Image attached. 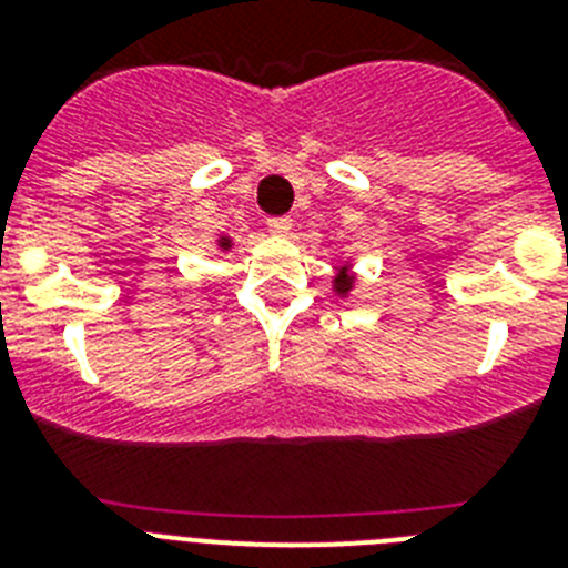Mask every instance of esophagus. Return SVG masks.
<instances>
[{
	"label": "esophagus",
	"mask_w": 568,
	"mask_h": 568,
	"mask_svg": "<svg viewBox=\"0 0 568 568\" xmlns=\"http://www.w3.org/2000/svg\"><path fill=\"white\" fill-rule=\"evenodd\" d=\"M267 230L273 235H290V230H293V219H290V215H278V219H270L267 222Z\"/></svg>",
	"instance_id": "esophagus-1"
}]
</instances>
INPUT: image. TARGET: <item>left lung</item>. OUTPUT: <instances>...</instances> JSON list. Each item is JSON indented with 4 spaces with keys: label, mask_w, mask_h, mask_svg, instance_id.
Returning <instances> with one entry per match:
<instances>
[{
    "label": "left lung",
    "mask_w": 568,
    "mask_h": 568,
    "mask_svg": "<svg viewBox=\"0 0 568 568\" xmlns=\"http://www.w3.org/2000/svg\"><path fill=\"white\" fill-rule=\"evenodd\" d=\"M355 287V273H353V261H341L338 267H335V278H333V293L338 298H346V295L353 293Z\"/></svg>",
    "instance_id": "obj_1"
}]
</instances>
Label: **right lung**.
I'll list each match as a JSON object with an SVG mask.
<instances>
[{
	"label": "right lung",
	"mask_w": 568,
	"mask_h": 568,
	"mask_svg": "<svg viewBox=\"0 0 568 568\" xmlns=\"http://www.w3.org/2000/svg\"><path fill=\"white\" fill-rule=\"evenodd\" d=\"M215 247L222 250V253H227V250H233V239H230V235H219V239H215Z\"/></svg>",
	"instance_id": "obj_1"
}]
</instances>
